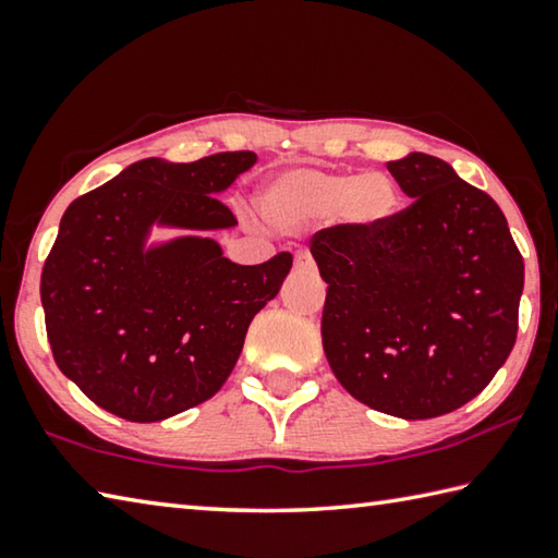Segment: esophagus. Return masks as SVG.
Masks as SVG:
<instances>
[{
    "mask_svg": "<svg viewBox=\"0 0 558 558\" xmlns=\"http://www.w3.org/2000/svg\"><path fill=\"white\" fill-rule=\"evenodd\" d=\"M294 267H296L299 271H314L316 264H314V257H311L308 252H299L296 259H294Z\"/></svg>",
    "mask_w": 558,
    "mask_h": 558,
    "instance_id": "1",
    "label": "esophagus"
}]
</instances>
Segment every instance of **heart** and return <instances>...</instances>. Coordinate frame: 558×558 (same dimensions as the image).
I'll list each match as a JSON object with an SVG mask.
<instances>
[{"instance_id": "b5f03b06", "label": "heart", "mask_w": 558, "mask_h": 558, "mask_svg": "<svg viewBox=\"0 0 558 558\" xmlns=\"http://www.w3.org/2000/svg\"><path fill=\"white\" fill-rule=\"evenodd\" d=\"M264 218L284 230L330 220L373 232L399 210V191L387 173H328L296 169L279 173L259 193Z\"/></svg>"}]
</instances>
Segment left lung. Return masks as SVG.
<instances>
[{
	"label": "left lung",
	"mask_w": 558,
	"mask_h": 558,
	"mask_svg": "<svg viewBox=\"0 0 558 558\" xmlns=\"http://www.w3.org/2000/svg\"><path fill=\"white\" fill-rule=\"evenodd\" d=\"M387 169L407 210L311 240L328 284L320 336L357 402L434 418L481 395L512 353L524 262L500 205L451 163L412 151Z\"/></svg>",
	"instance_id": "1"
}]
</instances>
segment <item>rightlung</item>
<instances>
[{
	"label": "right lung",
	"mask_w": 558,
	"mask_h": 558,
	"mask_svg": "<svg viewBox=\"0 0 558 558\" xmlns=\"http://www.w3.org/2000/svg\"><path fill=\"white\" fill-rule=\"evenodd\" d=\"M254 161L149 156L68 205L41 274L46 333L61 373L105 412L161 422L230 377L252 318L291 269L289 252L234 264L210 238L238 225L218 195ZM154 227L186 234L151 241Z\"/></svg>",
	"instance_id": "obj_1"
}]
</instances>
